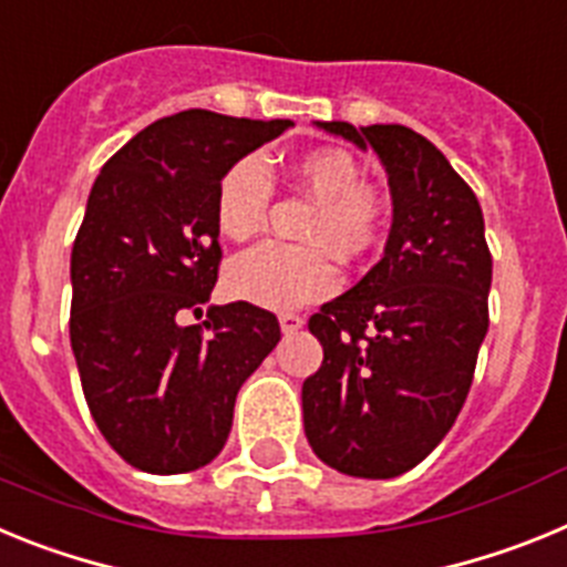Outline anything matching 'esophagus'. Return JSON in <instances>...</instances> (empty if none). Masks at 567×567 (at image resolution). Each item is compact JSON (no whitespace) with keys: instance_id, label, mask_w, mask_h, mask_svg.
<instances>
[{"instance_id":"obj_1","label":"esophagus","mask_w":567,"mask_h":567,"mask_svg":"<svg viewBox=\"0 0 567 567\" xmlns=\"http://www.w3.org/2000/svg\"><path fill=\"white\" fill-rule=\"evenodd\" d=\"M278 320H280V332H284V334L298 332V329H303V323H307V320L300 318V315H295V312H280Z\"/></svg>"}]
</instances>
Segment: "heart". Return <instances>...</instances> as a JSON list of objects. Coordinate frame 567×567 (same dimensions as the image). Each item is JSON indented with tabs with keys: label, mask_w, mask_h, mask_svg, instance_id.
I'll return each instance as SVG.
<instances>
[{
	"label": "heart",
	"mask_w": 567,
	"mask_h": 567,
	"mask_svg": "<svg viewBox=\"0 0 567 567\" xmlns=\"http://www.w3.org/2000/svg\"><path fill=\"white\" fill-rule=\"evenodd\" d=\"M292 175L312 195L307 238L327 244L343 258H360L378 244L385 204L352 153L318 147L298 155ZM272 178L260 158L247 155L224 173L215 193V221L227 238L247 240L267 224ZM327 247L260 244L238 255L227 272L229 292L267 309H295L338 289L340 272Z\"/></svg>",
	"instance_id": "b5f03b06"
}]
</instances>
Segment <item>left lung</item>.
<instances>
[{"label": "left lung", "mask_w": 567, "mask_h": 567, "mask_svg": "<svg viewBox=\"0 0 567 567\" xmlns=\"http://www.w3.org/2000/svg\"><path fill=\"white\" fill-rule=\"evenodd\" d=\"M318 127L380 155L394 221L383 258L309 318L323 363L303 380V425L327 465L389 480L437 449L468 398L488 332L483 209L449 158L403 124Z\"/></svg>", "instance_id": "left-lung-1"}]
</instances>
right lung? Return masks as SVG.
Segmentation results:
<instances>
[{
    "mask_svg": "<svg viewBox=\"0 0 567 567\" xmlns=\"http://www.w3.org/2000/svg\"><path fill=\"white\" fill-rule=\"evenodd\" d=\"M289 124L184 110L133 135L90 189L70 346L99 432L133 468L184 474L218 457L238 389L280 340L278 318L247 300L182 320L202 318L218 280L224 173Z\"/></svg>",
    "mask_w": 567,
    "mask_h": 567,
    "instance_id": "1",
    "label": "right lung"
}]
</instances>
